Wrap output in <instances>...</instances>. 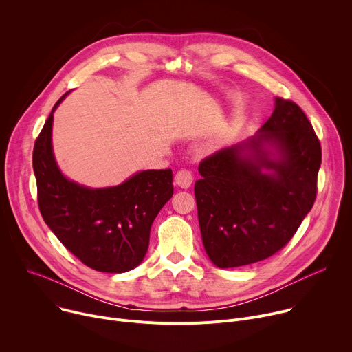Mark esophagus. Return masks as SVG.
I'll return each instance as SVG.
<instances>
[{"instance_id":"34e87169","label":"esophagus","mask_w":352,"mask_h":352,"mask_svg":"<svg viewBox=\"0 0 352 352\" xmlns=\"http://www.w3.org/2000/svg\"><path fill=\"white\" fill-rule=\"evenodd\" d=\"M175 184L178 185V186H181V188H189L190 186V184H192V181H193V174H192V171H189V170H186V168H182V170H179L177 174H175Z\"/></svg>"}]
</instances>
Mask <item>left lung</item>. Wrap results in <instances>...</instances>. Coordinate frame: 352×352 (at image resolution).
I'll use <instances>...</instances> for the list:
<instances>
[{"label": "left lung", "mask_w": 352, "mask_h": 352, "mask_svg": "<svg viewBox=\"0 0 352 352\" xmlns=\"http://www.w3.org/2000/svg\"><path fill=\"white\" fill-rule=\"evenodd\" d=\"M259 132L199 164L200 234L208 256L221 269L277 254L316 199L322 147L305 113L292 100L276 97L274 111ZM265 168L271 173H263Z\"/></svg>", "instance_id": "8db88e82"}]
</instances>
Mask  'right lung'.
Instances as JSON below:
<instances>
[{
  "mask_svg": "<svg viewBox=\"0 0 352 352\" xmlns=\"http://www.w3.org/2000/svg\"><path fill=\"white\" fill-rule=\"evenodd\" d=\"M53 107L33 148L37 202L43 220L60 242L87 267L124 273L143 261L150 228L174 193L173 171H142L124 184L89 189L68 181L52 148Z\"/></svg>",
  "mask_w": 352,
  "mask_h": 352,
  "instance_id": "right-lung-1",
  "label": "right lung"
}]
</instances>
